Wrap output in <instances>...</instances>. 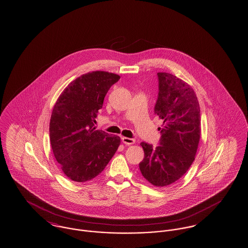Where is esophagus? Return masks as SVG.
Returning <instances> with one entry per match:
<instances>
[{
	"label": "esophagus",
	"instance_id": "1",
	"mask_svg": "<svg viewBox=\"0 0 248 248\" xmlns=\"http://www.w3.org/2000/svg\"><path fill=\"white\" fill-rule=\"evenodd\" d=\"M122 142H123L125 145L129 146V145L134 144L135 140L134 139H129V138H125V137H123V138H122Z\"/></svg>",
	"mask_w": 248,
	"mask_h": 248
}]
</instances>
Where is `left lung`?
I'll return each instance as SVG.
<instances>
[{"mask_svg": "<svg viewBox=\"0 0 248 248\" xmlns=\"http://www.w3.org/2000/svg\"><path fill=\"white\" fill-rule=\"evenodd\" d=\"M158 96L154 111L163 127L159 145L141 142L145 156L140 163L142 176L157 187L175 183L195 160L201 132L197 95L184 80L158 72Z\"/></svg>", "mask_w": 248, "mask_h": 248, "instance_id": "8db88e82", "label": "left lung"}]
</instances>
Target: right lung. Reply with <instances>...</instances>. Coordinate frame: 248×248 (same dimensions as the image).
<instances>
[{"mask_svg": "<svg viewBox=\"0 0 248 248\" xmlns=\"http://www.w3.org/2000/svg\"><path fill=\"white\" fill-rule=\"evenodd\" d=\"M120 78L107 71L89 72L71 82L57 99L50 117V145L64 174L73 181L97 177L121 144L119 136L95 127L107 92Z\"/></svg>", "mask_w": 248, "mask_h": 248, "instance_id": "obj_1", "label": "right lung"}]
</instances>
